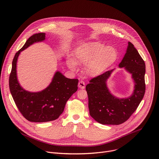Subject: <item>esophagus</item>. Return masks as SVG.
<instances>
[{
    "instance_id": "obj_1",
    "label": "esophagus",
    "mask_w": 159,
    "mask_h": 159,
    "mask_svg": "<svg viewBox=\"0 0 159 159\" xmlns=\"http://www.w3.org/2000/svg\"><path fill=\"white\" fill-rule=\"evenodd\" d=\"M79 87L82 89H84L85 88V82L84 81H80L79 82Z\"/></svg>"
}]
</instances>
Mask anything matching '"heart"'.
Masks as SVG:
<instances>
[{"label":"heart","mask_w":159,"mask_h":159,"mask_svg":"<svg viewBox=\"0 0 159 159\" xmlns=\"http://www.w3.org/2000/svg\"><path fill=\"white\" fill-rule=\"evenodd\" d=\"M74 60L69 58L67 65L72 70H76L77 63L84 65V72L90 77H97L114 65L118 59V50L113 46L99 42L84 43L74 52Z\"/></svg>","instance_id":"obj_1"}]
</instances>
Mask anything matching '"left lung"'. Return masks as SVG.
<instances>
[{"mask_svg": "<svg viewBox=\"0 0 159 159\" xmlns=\"http://www.w3.org/2000/svg\"><path fill=\"white\" fill-rule=\"evenodd\" d=\"M118 66L125 68L131 75L134 89L130 96L120 98L111 93L106 82L115 69L91 79L85 87L90 115L102 125H118L125 122L137 109L145 94V64L131 43L128 42Z\"/></svg>", "mask_w": 159, "mask_h": 159, "instance_id": "obj_1", "label": "left lung"}]
</instances>
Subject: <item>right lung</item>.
Masks as SVG:
<instances>
[{
  "label": "right lung",
  "mask_w": 159,
  "mask_h": 159,
  "mask_svg": "<svg viewBox=\"0 0 159 159\" xmlns=\"http://www.w3.org/2000/svg\"><path fill=\"white\" fill-rule=\"evenodd\" d=\"M44 33L34 34L15 55L9 77L13 99L23 116L30 121L43 123L57 120L63 112L66 101L78 89V79L65 77L57 71L49 85L39 92H30L20 85L17 76V61L21 52L34 43L46 39Z\"/></svg>",
  "instance_id": "add662e5"
}]
</instances>
